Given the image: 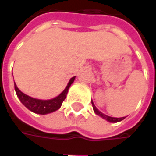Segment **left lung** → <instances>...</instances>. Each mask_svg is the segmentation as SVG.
Here are the masks:
<instances>
[{"instance_id":"obj_1","label":"left lung","mask_w":156,"mask_h":156,"mask_svg":"<svg viewBox=\"0 0 156 156\" xmlns=\"http://www.w3.org/2000/svg\"><path fill=\"white\" fill-rule=\"evenodd\" d=\"M91 104H92V107H93V110H94V112L97 114V115H100L101 117H103L104 119L105 120H107L108 122H120L122 120H123L125 117H120V118H118V117H112V116H109V115H105L104 113H102L101 111L97 109V107L95 106V105L93 104V102H91Z\"/></svg>"}]
</instances>
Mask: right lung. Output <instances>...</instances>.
I'll return each instance as SVG.
<instances>
[{"label": "right lung", "instance_id": "obj_1", "mask_svg": "<svg viewBox=\"0 0 156 156\" xmlns=\"http://www.w3.org/2000/svg\"><path fill=\"white\" fill-rule=\"evenodd\" d=\"M74 79H75V77L70 79L67 86L58 97L49 100L36 99L34 98H31L29 96L23 93L22 91H20L15 83H14V90L16 91L17 97L19 98V99L23 104V105H25V107H27L28 110L34 112V113L41 114V115H46V114L51 113L55 110H58L61 107L62 103L66 99L68 90L70 88L71 84L74 82Z\"/></svg>", "mask_w": 156, "mask_h": 156}]
</instances>
